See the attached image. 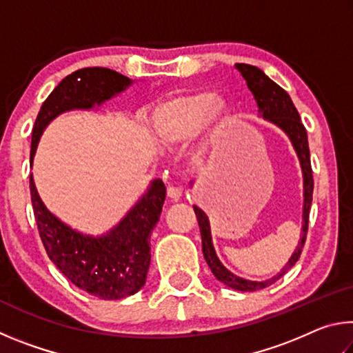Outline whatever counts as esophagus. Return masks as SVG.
Wrapping results in <instances>:
<instances>
[{
    "label": "esophagus",
    "mask_w": 353,
    "mask_h": 353,
    "mask_svg": "<svg viewBox=\"0 0 353 353\" xmlns=\"http://www.w3.org/2000/svg\"><path fill=\"white\" fill-rule=\"evenodd\" d=\"M166 193H168V198H170V199L179 201V199H181V196H182V188H179V187H168V191H166Z\"/></svg>",
    "instance_id": "34e87169"
}]
</instances>
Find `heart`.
<instances>
[{"label":"heart","mask_w":353,"mask_h":353,"mask_svg":"<svg viewBox=\"0 0 353 353\" xmlns=\"http://www.w3.org/2000/svg\"><path fill=\"white\" fill-rule=\"evenodd\" d=\"M212 92H194L165 101L152 112V132L165 145H179L191 139L202 126L205 130V139L193 157L196 165H202L212 140L218 137L229 118L227 105L221 101L212 103Z\"/></svg>","instance_id":"heart-1"}]
</instances>
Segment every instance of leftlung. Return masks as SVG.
Here are the masks:
<instances>
[{
	"label": "left lung",
	"instance_id": "obj_1",
	"mask_svg": "<svg viewBox=\"0 0 353 353\" xmlns=\"http://www.w3.org/2000/svg\"><path fill=\"white\" fill-rule=\"evenodd\" d=\"M238 71L243 74L249 90L252 92L254 98L259 104V112L263 118L270 119L271 123L277 124V126L285 130V134L290 137L294 146L296 152L301 160L302 172H303V191H305V202H303V225H302V238L299 243L294 254L286 263L285 268L280 271L276 277H272L266 282H250V280H244L241 277H236L235 274L227 271L225 268L221 265L219 259L214 254L213 243H212V234H210V224H208L207 214L201 210L199 207H193L196 218H198L199 229H201V238H202V252H204V259L207 261L208 268H210L213 276L216 277L219 282L230 286V288L238 291H256L263 290L266 286L272 285L274 282L288 272L292 266L296 265L299 256L302 254L303 244L307 240L308 232V218H310V207H312L313 201V170L312 162H310V148H308V139H307V129L302 124V119L299 117V112L296 105L292 104L290 94L286 93L282 87L277 85L276 82L271 81L260 68L254 67V65L248 63H235Z\"/></svg>",
	"mask_w": 353,
	"mask_h": 353
}]
</instances>
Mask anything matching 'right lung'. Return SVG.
<instances>
[{"label":"right lung","instance_id":"add662e5","mask_svg":"<svg viewBox=\"0 0 353 353\" xmlns=\"http://www.w3.org/2000/svg\"><path fill=\"white\" fill-rule=\"evenodd\" d=\"M129 77L117 71L92 67L68 74L41 104L31 141V162L43 129L59 113L92 109L130 85ZM35 223L50 260L77 288L104 301L135 294L146 282L151 263V232L162 212L166 188L157 179L126 218L99 238L70 229L48 212L29 177Z\"/></svg>","mask_w":353,"mask_h":353}]
</instances>
